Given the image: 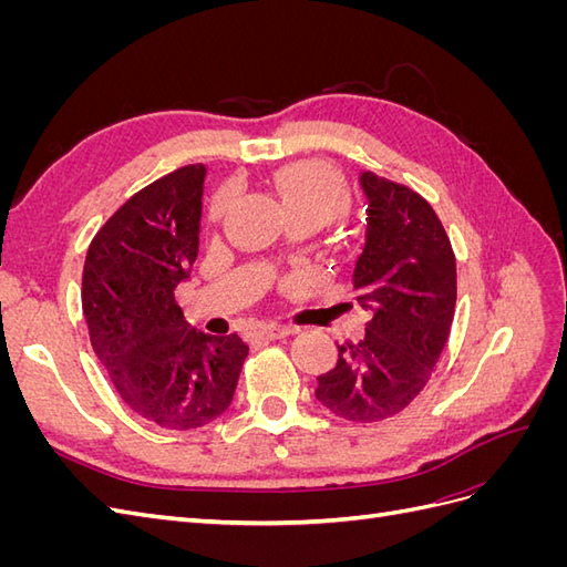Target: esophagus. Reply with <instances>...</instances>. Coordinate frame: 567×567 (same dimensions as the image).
Returning <instances> with one entry per match:
<instances>
[{
	"mask_svg": "<svg viewBox=\"0 0 567 567\" xmlns=\"http://www.w3.org/2000/svg\"><path fill=\"white\" fill-rule=\"evenodd\" d=\"M290 333H296V329H293V326H286V323H262L252 331L255 338H267V340L284 338V336H290Z\"/></svg>",
	"mask_w": 567,
	"mask_h": 567,
	"instance_id": "34e87169",
	"label": "esophagus"
}]
</instances>
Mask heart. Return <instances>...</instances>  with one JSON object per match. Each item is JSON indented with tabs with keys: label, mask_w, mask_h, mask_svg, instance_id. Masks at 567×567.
I'll return each mask as SVG.
<instances>
[{
	"label": "heart",
	"mask_w": 567,
	"mask_h": 567,
	"mask_svg": "<svg viewBox=\"0 0 567 567\" xmlns=\"http://www.w3.org/2000/svg\"><path fill=\"white\" fill-rule=\"evenodd\" d=\"M277 192L288 215H315L321 221L333 219L348 203L346 186L329 167L319 163L290 165L277 175ZM231 194L221 192L215 198L213 217L219 219L227 213Z\"/></svg>",
	"instance_id": "1"
}]
</instances>
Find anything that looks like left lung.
<instances>
[{
	"instance_id": "8db88e82",
	"label": "left lung",
	"mask_w": 567,
	"mask_h": 567,
	"mask_svg": "<svg viewBox=\"0 0 567 567\" xmlns=\"http://www.w3.org/2000/svg\"><path fill=\"white\" fill-rule=\"evenodd\" d=\"M367 198L364 244L352 296L369 315L364 336L338 346L315 398L336 416L371 423L402 411L431 379L456 305V260L431 203L359 169Z\"/></svg>"
}]
</instances>
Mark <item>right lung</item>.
<instances>
[{
	"label": "right lung",
	"mask_w": 567,
	"mask_h": 567,
	"mask_svg": "<svg viewBox=\"0 0 567 567\" xmlns=\"http://www.w3.org/2000/svg\"><path fill=\"white\" fill-rule=\"evenodd\" d=\"M205 179L208 167L196 163L134 194L99 229L82 271L101 367L125 404L167 431L225 414L248 357L236 333H203L175 305L198 255Z\"/></svg>",
	"instance_id": "add662e5"
}]
</instances>
